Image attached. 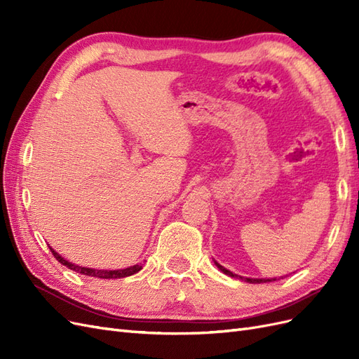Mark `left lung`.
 <instances>
[{"label":"left lung","mask_w":359,"mask_h":359,"mask_svg":"<svg viewBox=\"0 0 359 359\" xmlns=\"http://www.w3.org/2000/svg\"><path fill=\"white\" fill-rule=\"evenodd\" d=\"M215 265L219 266V268H220V271H223V273H224L226 276H231V277H238V276L232 274L229 269H226L224 266H222L220 264H217V262H215ZM240 278H241V280H245L247 283H266V281H276V278H271V280H269V278H268V280H264V278H256V280H255V278H244V277H240Z\"/></svg>","instance_id":"8db88e82"}]
</instances>
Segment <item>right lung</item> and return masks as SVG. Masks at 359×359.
I'll return each mask as SVG.
<instances>
[{"label": "right lung", "mask_w": 359, "mask_h": 359, "mask_svg": "<svg viewBox=\"0 0 359 359\" xmlns=\"http://www.w3.org/2000/svg\"><path fill=\"white\" fill-rule=\"evenodd\" d=\"M50 252H52L53 256H55V259L58 260V262H60L61 265L67 266L69 269H73V271H76V273H79V274L95 277V278H123V277L133 276V274L137 273V271L142 269V266H140V265H135V266H130V268H126V269H116V271H102V269L83 268V266H78V265L67 262L66 259H62L57 252H53L52 248H50Z\"/></svg>", "instance_id": "obj_1"}]
</instances>
